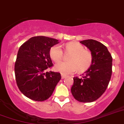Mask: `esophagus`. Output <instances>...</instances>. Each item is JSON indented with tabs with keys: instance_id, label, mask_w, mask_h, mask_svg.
Masks as SVG:
<instances>
[{
	"instance_id": "34e87169",
	"label": "esophagus",
	"mask_w": 124,
	"mask_h": 124,
	"mask_svg": "<svg viewBox=\"0 0 124 124\" xmlns=\"http://www.w3.org/2000/svg\"><path fill=\"white\" fill-rule=\"evenodd\" d=\"M61 77H62V79H64V78H66V76L64 75V74H62V75H61Z\"/></svg>"
}]
</instances>
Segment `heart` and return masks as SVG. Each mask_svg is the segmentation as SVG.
Listing matches in <instances>:
<instances>
[{
	"label": "heart",
	"instance_id": "1",
	"mask_svg": "<svg viewBox=\"0 0 124 124\" xmlns=\"http://www.w3.org/2000/svg\"><path fill=\"white\" fill-rule=\"evenodd\" d=\"M66 52L71 53L68 62H60L55 66L56 71L63 74H69L78 70L83 72L91 65L93 60L90 50L84 49V46L77 42H71L65 45ZM50 58L55 62H59L63 57V51L60 45H54L50 48Z\"/></svg>",
	"mask_w": 124,
	"mask_h": 124
}]
</instances>
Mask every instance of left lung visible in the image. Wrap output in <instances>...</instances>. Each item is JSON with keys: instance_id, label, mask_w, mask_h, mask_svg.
Instances as JSON below:
<instances>
[{"instance_id": "8db88e82", "label": "left lung", "mask_w": 124, "mask_h": 124, "mask_svg": "<svg viewBox=\"0 0 124 124\" xmlns=\"http://www.w3.org/2000/svg\"><path fill=\"white\" fill-rule=\"evenodd\" d=\"M92 54V63L82 78L74 77L71 93L81 102H91L103 94L112 73V57L106 46L100 42L88 39L80 41Z\"/></svg>"}]
</instances>
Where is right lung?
<instances>
[{
    "label": "right lung",
    "mask_w": 124,
    "mask_h": 124,
    "mask_svg": "<svg viewBox=\"0 0 124 124\" xmlns=\"http://www.w3.org/2000/svg\"><path fill=\"white\" fill-rule=\"evenodd\" d=\"M57 39L45 36L29 39L19 48L15 64V78L23 95L36 101H44L52 95L61 79L60 73L46 72L53 66L50 48Z\"/></svg>",
    "instance_id": "1"
}]
</instances>
